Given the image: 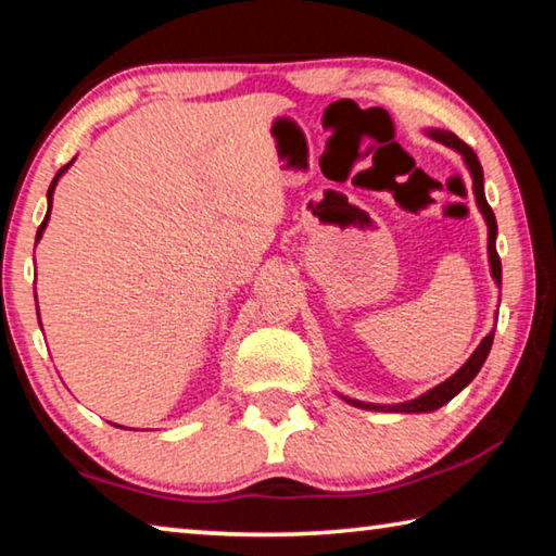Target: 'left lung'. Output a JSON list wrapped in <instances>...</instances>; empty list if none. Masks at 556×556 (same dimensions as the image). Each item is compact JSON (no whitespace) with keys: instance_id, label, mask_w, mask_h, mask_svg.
Here are the masks:
<instances>
[{"instance_id":"8db88e82","label":"left lung","mask_w":556,"mask_h":556,"mask_svg":"<svg viewBox=\"0 0 556 556\" xmlns=\"http://www.w3.org/2000/svg\"><path fill=\"white\" fill-rule=\"evenodd\" d=\"M427 135L431 139H437V142L446 144L451 149H456V152L464 156V162L470 172V178H473V193H476V203L478 208H481L485 225H488V262H491V275L497 281V287H501V279H503V267H501V257H497V250H495V235H497V223H495V213L491 205L485 201V193H483V168L481 162H478V156L473 149H470L466 142H460V139L454 135V131H444V129H429ZM493 336L495 331L488 333L481 345L476 348L473 355L468 357V361L460 365V370H456V375H451L446 382L437 384L434 390H429L425 394H419L417 400H409V402H400V404H372V402H357V400H348L343 397L348 404H353V407H361V409H375V412H434L439 407H444L448 400H454L456 394L466 388V384L476 378L478 370L483 368L488 353H491V345H493Z\"/></svg>"}]
</instances>
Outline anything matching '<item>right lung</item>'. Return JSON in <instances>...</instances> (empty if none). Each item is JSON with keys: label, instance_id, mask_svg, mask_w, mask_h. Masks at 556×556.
<instances>
[{"label": "right lung", "instance_id": "add662e5", "mask_svg": "<svg viewBox=\"0 0 556 556\" xmlns=\"http://www.w3.org/2000/svg\"><path fill=\"white\" fill-rule=\"evenodd\" d=\"M73 164V162H71ZM71 164H65L63 168H61V172L59 174H55V178H53V181H51V186H49V213H46V218H43V223L39 225V232H36V240H39L41 238V235H43V230H46V223H49V215H51V205H53V188H55V184H59V178L63 176V172H68V166Z\"/></svg>", "mask_w": 556, "mask_h": 556}]
</instances>
